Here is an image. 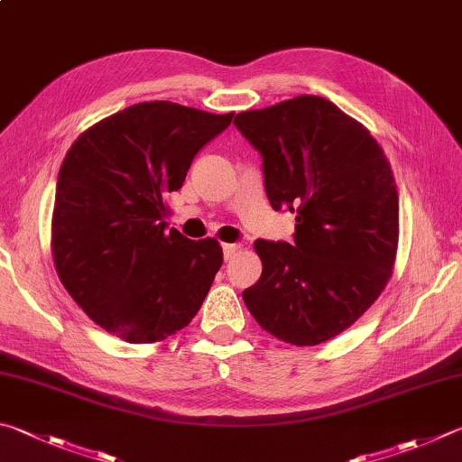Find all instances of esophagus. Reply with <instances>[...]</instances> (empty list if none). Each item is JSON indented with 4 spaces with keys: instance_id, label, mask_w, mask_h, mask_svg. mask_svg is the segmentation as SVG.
Here are the masks:
<instances>
[{
    "instance_id": "esophagus-1",
    "label": "esophagus",
    "mask_w": 462,
    "mask_h": 462,
    "mask_svg": "<svg viewBox=\"0 0 462 462\" xmlns=\"http://www.w3.org/2000/svg\"><path fill=\"white\" fill-rule=\"evenodd\" d=\"M222 250H224V258L230 260L240 250V245H222Z\"/></svg>"
}]
</instances>
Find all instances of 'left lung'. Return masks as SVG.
<instances>
[{
	"label": "left lung",
	"mask_w": 462,
	"mask_h": 462,
	"mask_svg": "<svg viewBox=\"0 0 462 462\" xmlns=\"http://www.w3.org/2000/svg\"><path fill=\"white\" fill-rule=\"evenodd\" d=\"M263 157L273 209L297 214L292 245L256 240L258 282L242 292L264 331L319 346L380 297L398 248V191L388 159L362 123L303 95L234 119Z\"/></svg>",
	"instance_id": "left-lung-1"
}]
</instances>
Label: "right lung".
Listing matches in <instances>:
<instances>
[{
	"instance_id": "1",
	"label": "right lung",
	"mask_w": 462,
	"mask_h": 462,
	"mask_svg": "<svg viewBox=\"0 0 462 462\" xmlns=\"http://www.w3.org/2000/svg\"><path fill=\"white\" fill-rule=\"evenodd\" d=\"M232 116L139 103L92 125L66 153L52 216L56 273L82 311L116 337L163 341L202 307L222 248L167 230L165 199Z\"/></svg>"
}]
</instances>
